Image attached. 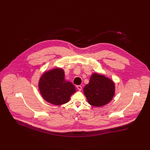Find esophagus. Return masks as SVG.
I'll list each match as a JSON object with an SVG mask.
<instances>
[{
	"label": "esophagus",
	"mask_w": 150,
	"mask_h": 150,
	"mask_svg": "<svg viewBox=\"0 0 150 150\" xmlns=\"http://www.w3.org/2000/svg\"><path fill=\"white\" fill-rule=\"evenodd\" d=\"M76 88H78L79 91H81L82 90V86H76Z\"/></svg>",
	"instance_id": "obj_1"
}]
</instances>
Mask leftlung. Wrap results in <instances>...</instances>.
<instances>
[{
	"label": "left lung",
	"instance_id": "obj_1",
	"mask_svg": "<svg viewBox=\"0 0 150 150\" xmlns=\"http://www.w3.org/2000/svg\"><path fill=\"white\" fill-rule=\"evenodd\" d=\"M83 92L89 104L101 107L112 100L115 93L114 82L103 75L93 73Z\"/></svg>",
	"mask_w": 150,
	"mask_h": 150
}]
</instances>
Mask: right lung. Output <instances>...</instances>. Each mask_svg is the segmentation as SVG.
Returning a JSON list of instances; mask_svg holds the SVG:
<instances>
[{"label": "right lung", "instance_id": "obj_1", "mask_svg": "<svg viewBox=\"0 0 150 150\" xmlns=\"http://www.w3.org/2000/svg\"><path fill=\"white\" fill-rule=\"evenodd\" d=\"M38 87L44 100L56 106L67 103L76 92L75 86L65 80L64 70L59 67L44 72L39 80Z\"/></svg>", "mask_w": 150, "mask_h": 150}]
</instances>
